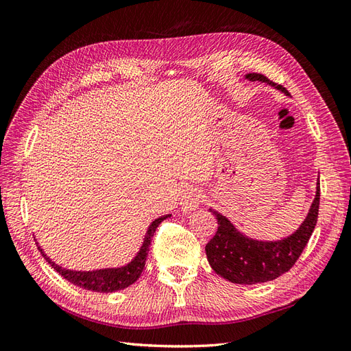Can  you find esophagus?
Wrapping results in <instances>:
<instances>
[{"label": "esophagus", "mask_w": 351, "mask_h": 351, "mask_svg": "<svg viewBox=\"0 0 351 351\" xmlns=\"http://www.w3.org/2000/svg\"><path fill=\"white\" fill-rule=\"evenodd\" d=\"M202 202V193L200 190L196 187H187L182 192V196H180V205H182L183 212H190L196 209Z\"/></svg>", "instance_id": "1"}]
</instances>
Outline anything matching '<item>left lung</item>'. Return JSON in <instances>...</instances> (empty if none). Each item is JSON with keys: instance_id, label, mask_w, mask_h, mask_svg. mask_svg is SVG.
<instances>
[{"instance_id": "left-lung-1", "label": "left lung", "mask_w": 351, "mask_h": 351, "mask_svg": "<svg viewBox=\"0 0 351 351\" xmlns=\"http://www.w3.org/2000/svg\"><path fill=\"white\" fill-rule=\"evenodd\" d=\"M246 79L250 82L268 83L269 86L281 90L284 95H289L281 84L271 82L263 74L249 73L246 74ZM319 196L321 189L317 183L315 199L300 227L291 236L277 241L254 240L244 236L227 217L209 209L218 221L215 236L205 247L210 268L219 277L231 282L249 285L272 281L290 271L315 230L317 212H319Z\"/></svg>"}]
</instances>
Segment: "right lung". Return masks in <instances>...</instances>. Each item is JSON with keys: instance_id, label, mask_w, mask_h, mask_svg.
I'll return each mask as SVG.
<instances>
[{"instance_id": "right-lung-1", "label": "right lung", "mask_w": 351, "mask_h": 351, "mask_svg": "<svg viewBox=\"0 0 351 351\" xmlns=\"http://www.w3.org/2000/svg\"><path fill=\"white\" fill-rule=\"evenodd\" d=\"M169 217H171V214L159 217L151 222V226L146 231V236L143 239V243H142L139 252L136 253V256L132 259V262L124 265V267H119V268H102V269H93V271H73V269L62 268L56 262H52L47 256L45 252L40 249L39 244H38V249L40 250L42 256L48 261L51 267L54 268L61 275V277H64L71 284L82 287V289H84V290H90V291H97V293H114V291L127 289V287L136 282L137 278L141 277V274L145 268V262L147 258V252H149L152 237L155 234V230L164 219H167Z\"/></svg>"}]
</instances>
